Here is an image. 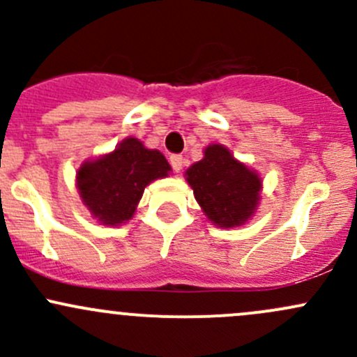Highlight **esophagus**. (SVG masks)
<instances>
[{"instance_id": "34e87169", "label": "esophagus", "mask_w": 357, "mask_h": 357, "mask_svg": "<svg viewBox=\"0 0 357 357\" xmlns=\"http://www.w3.org/2000/svg\"><path fill=\"white\" fill-rule=\"evenodd\" d=\"M169 162H171L172 169H174L176 172H179L183 169V164H185V158H183V155H171V158H169Z\"/></svg>"}]
</instances>
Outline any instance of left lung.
Listing matches in <instances>:
<instances>
[{"label": "left lung", "mask_w": 357, "mask_h": 357, "mask_svg": "<svg viewBox=\"0 0 357 357\" xmlns=\"http://www.w3.org/2000/svg\"><path fill=\"white\" fill-rule=\"evenodd\" d=\"M186 179L205 215L221 228L240 226L257 207L261 179L222 145L207 146Z\"/></svg>", "instance_id": "1"}]
</instances>
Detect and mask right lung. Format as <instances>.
<instances>
[{
    "mask_svg": "<svg viewBox=\"0 0 357 357\" xmlns=\"http://www.w3.org/2000/svg\"><path fill=\"white\" fill-rule=\"evenodd\" d=\"M171 171L158 150L128 138L105 157L86 162L77 172L82 202L103 225H121L132 218L145 186Z\"/></svg>",
    "mask_w": 357,
    "mask_h": 357,
    "instance_id": "1",
    "label": "right lung"
}]
</instances>
